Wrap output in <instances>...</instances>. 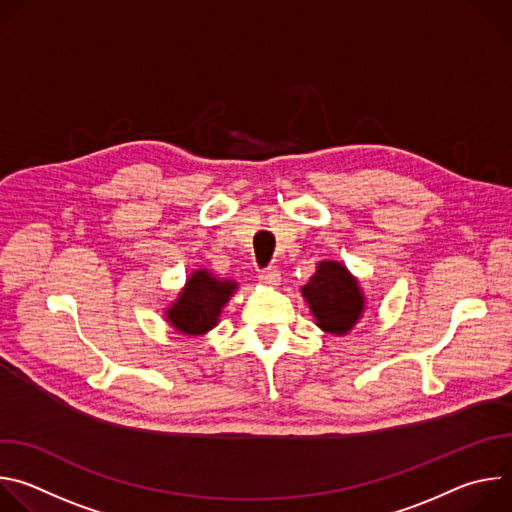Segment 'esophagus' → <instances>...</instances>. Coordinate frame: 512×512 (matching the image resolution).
<instances>
[{"label":"esophagus","mask_w":512,"mask_h":512,"mask_svg":"<svg viewBox=\"0 0 512 512\" xmlns=\"http://www.w3.org/2000/svg\"><path fill=\"white\" fill-rule=\"evenodd\" d=\"M259 279L265 283V285H279L281 281V275L275 267H265L259 271Z\"/></svg>","instance_id":"1"}]
</instances>
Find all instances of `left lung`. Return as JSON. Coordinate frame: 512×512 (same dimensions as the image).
Here are the masks:
<instances>
[{
	"label": "left lung",
	"mask_w": 512,
	"mask_h": 512,
	"mask_svg": "<svg viewBox=\"0 0 512 512\" xmlns=\"http://www.w3.org/2000/svg\"><path fill=\"white\" fill-rule=\"evenodd\" d=\"M302 294L310 304L316 324L330 334H346L364 310V300L354 277L344 265L334 261H322L316 275Z\"/></svg>",
	"instance_id": "obj_1"
}]
</instances>
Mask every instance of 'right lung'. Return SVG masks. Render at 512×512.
<instances>
[{
	"instance_id": "add662e5",
	"label": "right lung",
	"mask_w": 512,
	"mask_h": 512,
	"mask_svg": "<svg viewBox=\"0 0 512 512\" xmlns=\"http://www.w3.org/2000/svg\"><path fill=\"white\" fill-rule=\"evenodd\" d=\"M237 283L227 279H216L208 271H196L190 275L182 289L180 300L168 310V322L184 334H204L216 326V318Z\"/></svg>"
}]
</instances>
